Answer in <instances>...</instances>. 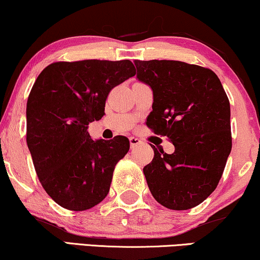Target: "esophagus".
I'll list each match as a JSON object with an SVG mask.
<instances>
[{
	"label": "esophagus",
	"instance_id": "34e87169",
	"mask_svg": "<svg viewBox=\"0 0 260 260\" xmlns=\"http://www.w3.org/2000/svg\"><path fill=\"white\" fill-rule=\"evenodd\" d=\"M129 141H130V146H131V148L137 147L138 144L142 143V141H141L140 138H137V137H130Z\"/></svg>",
	"mask_w": 260,
	"mask_h": 260
}]
</instances>
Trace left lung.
<instances>
[{"instance_id": "1", "label": "left lung", "mask_w": 260, "mask_h": 260, "mask_svg": "<svg viewBox=\"0 0 260 260\" xmlns=\"http://www.w3.org/2000/svg\"><path fill=\"white\" fill-rule=\"evenodd\" d=\"M137 79L153 89L147 126L166 136L174 153L154 149L143 168L161 205L187 210L216 188L232 150L231 105L212 70L180 60H135Z\"/></svg>"}]
</instances>
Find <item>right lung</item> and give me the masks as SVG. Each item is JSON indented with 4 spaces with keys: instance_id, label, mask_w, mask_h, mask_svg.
I'll return each instance as SVG.
<instances>
[{
    "instance_id": "1",
    "label": "right lung",
    "mask_w": 260,
    "mask_h": 260,
    "mask_svg": "<svg viewBox=\"0 0 260 260\" xmlns=\"http://www.w3.org/2000/svg\"><path fill=\"white\" fill-rule=\"evenodd\" d=\"M129 59L55 62L37 77L26 107V141L40 184L60 207L83 211L107 196L125 136L93 141L111 90L135 76Z\"/></svg>"
}]
</instances>
